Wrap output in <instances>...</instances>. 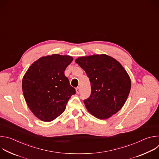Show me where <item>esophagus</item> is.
<instances>
[{"label":"esophagus","instance_id":"34e87169","mask_svg":"<svg viewBox=\"0 0 159 159\" xmlns=\"http://www.w3.org/2000/svg\"><path fill=\"white\" fill-rule=\"evenodd\" d=\"M75 90H76V93H77V94H79L80 93V87H77L75 89Z\"/></svg>","mask_w":159,"mask_h":159}]
</instances>
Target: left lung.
Wrapping results in <instances>:
<instances>
[{
  "mask_svg": "<svg viewBox=\"0 0 159 159\" xmlns=\"http://www.w3.org/2000/svg\"><path fill=\"white\" fill-rule=\"evenodd\" d=\"M75 62L84 70L91 85L90 97L84 101L87 111L100 120L116 114L131 89V79L124 67L105 54L79 57Z\"/></svg>",
  "mask_w": 159,
  "mask_h": 159,
  "instance_id": "8db88e82",
  "label": "left lung"
}]
</instances>
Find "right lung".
<instances>
[{"label":"right lung","mask_w":159,"mask_h":159,"mask_svg":"<svg viewBox=\"0 0 159 159\" xmlns=\"http://www.w3.org/2000/svg\"><path fill=\"white\" fill-rule=\"evenodd\" d=\"M69 55L42 57L28 69L22 88L28 106L34 115L50 122L64 112L67 102L75 94L64 72L73 60Z\"/></svg>","instance_id":"right-lung-1"}]
</instances>
